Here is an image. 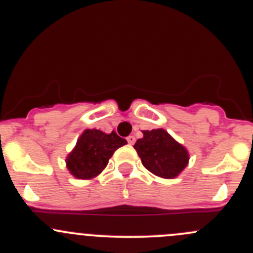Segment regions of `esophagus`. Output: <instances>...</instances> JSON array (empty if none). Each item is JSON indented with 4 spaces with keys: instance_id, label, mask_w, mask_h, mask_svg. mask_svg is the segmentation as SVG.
Listing matches in <instances>:
<instances>
[{
    "instance_id": "obj_1",
    "label": "esophagus",
    "mask_w": 253,
    "mask_h": 253,
    "mask_svg": "<svg viewBox=\"0 0 253 253\" xmlns=\"http://www.w3.org/2000/svg\"><path fill=\"white\" fill-rule=\"evenodd\" d=\"M127 142H128L129 144H133L134 142H136V138H134V136H128L127 137Z\"/></svg>"
}]
</instances>
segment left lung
Listing matches in <instances>:
<instances>
[{
	"instance_id": "left-lung-1",
	"label": "left lung",
	"mask_w": 253,
	"mask_h": 253,
	"mask_svg": "<svg viewBox=\"0 0 253 253\" xmlns=\"http://www.w3.org/2000/svg\"><path fill=\"white\" fill-rule=\"evenodd\" d=\"M143 137L137 139L133 148L144 168L154 175L166 179L178 176L189 163V152L176 142L166 129L142 131Z\"/></svg>"
}]
</instances>
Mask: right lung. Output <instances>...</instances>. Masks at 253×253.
<instances>
[{"label":"right lung","mask_w":253,"mask_h":253,"mask_svg":"<svg viewBox=\"0 0 253 253\" xmlns=\"http://www.w3.org/2000/svg\"><path fill=\"white\" fill-rule=\"evenodd\" d=\"M126 143L115 131L105 133L96 128L85 129L65 159L68 170L78 179L95 178L106 168L115 151Z\"/></svg>","instance_id":"add662e5"}]
</instances>
